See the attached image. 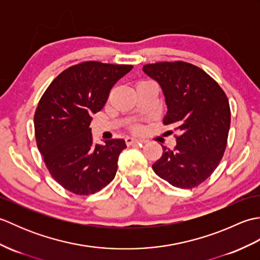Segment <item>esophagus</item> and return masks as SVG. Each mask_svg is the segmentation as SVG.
Returning a JSON list of instances; mask_svg holds the SVG:
<instances>
[{"label": "esophagus", "mask_w": 260, "mask_h": 260, "mask_svg": "<svg viewBox=\"0 0 260 260\" xmlns=\"http://www.w3.org/2000/svg\"><path fill=\"white\" fill-rule=\"evenodd\" d=\"M125 141H126V144L128 145V146L135 145V144H142V143H146V141L135 139V137H127V139H126Z\"/></svg>", "instance_id": "obj_1"}]
</instances>
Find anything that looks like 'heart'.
<instances>
[{
    "label": "heart",
    "mask_w": 260,
    "mask_h": 260,
    "mask_svg": "<svg viewBox=\"0 0 260 260\" xmlns=\"http://www.w3.org/2000/svg\"><path fill=\"white\" fill-rule=\"evenodd\" d=\"M137 128H139V127H136V129H137Z\"/></svg>",
    "instance_id": "b5f03b06"
}]
</instances>
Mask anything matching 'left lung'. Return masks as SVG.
Returning a JSON list of instances; mask_svg holds the SVG:
<instances>
[{
    "mask_svg": "<svg viewBox=\"0 0 260 260\" xmlns=\"http://www.w3.org/2000/svg\"><path fill=\"white\" fill-rule=\"evenodd\" d=\"M143 71L161 86L168 106L164 125L179 131L173 150L152 165L159 178L173 186L192 189L217 169L227 146L229 101L206 71L184 61L148 63Z\"/></svg>",
    "mask_w": 260,
    "mask_h": 260,
    "instance_id": "8db88e82",
    "label": "left lung"
}]
</instances>
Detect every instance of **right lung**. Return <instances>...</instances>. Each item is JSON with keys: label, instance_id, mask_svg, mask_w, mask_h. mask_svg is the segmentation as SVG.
<instances>
[{"label": "right lung", "instance_id": "add662e5", "mask_svg": "<svg viewBox=\"0 0 260 260\" xmlns=\"http://www.w3.org/2000/svg\"><path fill=\"white\" fill-rule=\"evenodd\" d=\"M132 64L86 61L53 79L38 104L35 132L39 151L52 178L78 196L93 194L113 181L124 140L95 144L89 127L110 89Z\"/></svg>", "mask_w": 260, "mask_h": 260}]
</instances>
